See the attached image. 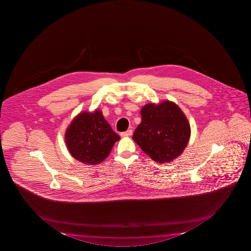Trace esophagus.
<instances>
[{
  "mask_svg": "<svg viewBox=\"0 0 251 251\" xmlns=\"http://www.w3.org/2000/svg\"><path fill=\"white\" fill-rule=\"evenodd\" d=\"M132 133V130H127L126 132H121V136H131Z\"/></svg>",
  "mask_w": 251,
  "mask_h": 251,
  "instance_id": "1",
  "label": "esophagus"
}]
</instances>
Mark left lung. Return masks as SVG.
<instances>
[{
  "mask_svg": "<svg viewBox=\"0 0 251 251\" xmlns=\"http://www.w3.org/2000/svg\"><path fill=\"white\" fill-rule=\"evenodd\" d=\"M141 123L132 139L155 162L165 163L178 157L186 148L191 127L183 111L174 102L149 103L140 111Z\"/></svg>",
  "mask_w": 251,
  "mask_h": 251,
  "instance_id": "obj_1",
  "label": "left lung"
}]
</instances>
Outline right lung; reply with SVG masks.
<instances>
[{
    "mask_svg": "<svg viewBox=\"0 0 251 251\" xmlns=\"http://www.w3.org/2000/svg\"><path fill=\"white\" fill-rule=\"evenodd\" d=\"M120 137L112 131L102 111L82 112L68 126L65 140L69 153L79 162L97 165L111 153Z\"/></svg>",
    "mask_w": 251,
    "mask_h": 251,
    "instance_id": "add662e5",
    "label": "right lung"
}]
</instances>
